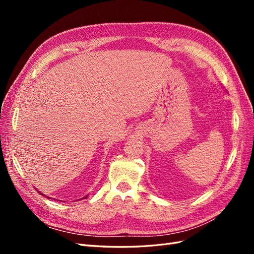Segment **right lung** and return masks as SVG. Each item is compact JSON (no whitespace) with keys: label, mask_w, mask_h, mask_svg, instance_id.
Instances as JSON below:
<instances>
[{"label":"right lung","mask_w":254,"mask_h":254,"mask_svg":"<svg viewBox=\"0 0 254 254\" xmlns=\"http://www.w3.org/2000/svg\"><path fill=\"white\" fill-rule=\"evenodd\" d=\"M42 195H43V194H42ZM48 198H49V197H48ZM83 198H87V196H86V197H83Z\"/></svg>","instance_id":"obj_1"}]
</instances>
